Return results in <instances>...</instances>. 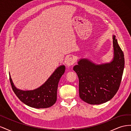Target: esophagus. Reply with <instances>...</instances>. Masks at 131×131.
Segmentation results:
<instances>
[{"label": "esophagus", "instance_id": "obj_1", "mask_svg": "<svg viewBox=\"0 0 131 131\" xmlns=\"http://www.w3.org/2000/svg\"><path fill=\"white\" fill-rule=\"evenodd\" d=\"M75 62V59L74 58L69 57L68 59H67V65L68 66H70L72 65H73Z\"/></svg>", "mask_w": 131, "mask_h": 131}]
</instances>
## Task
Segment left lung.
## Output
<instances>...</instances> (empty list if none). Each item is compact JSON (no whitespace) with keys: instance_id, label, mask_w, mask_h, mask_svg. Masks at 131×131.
I'll use <instances>...</instances> for the list:
<instances>
[{"instance_id":"8db88e82","label":"left lung","mask_w":131,"mask_h":131,"mask_svg":"<svg viewBox=\"0 0 131 131\" xmlns=\"http://www.w3.org/2000/svg\"><path fill=\"white\" fill-rule=\"evenodd\" d=\"M114 58L108 63L96 64L81 59L73 70L79 78V96L90 104L110 101L119 89L125 66L124 54L113 35Z\"/></svg>"}]
</instances>
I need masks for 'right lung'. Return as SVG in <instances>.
Instances as JSON below:
<instances>
[{
	"mask_svg": "<svg viewBox=\"0 0 131 131\" xmlns=\"http://www.w3.org/2000/svg\"><path fill=\"white\" fill-rule=\"evenodd\" d=\"M65 69L64 66H59L42 86L30 91L17 89L14 85L9 74L12 89L19 100L28 106L38 109L49 108L57 101L58 84Z\"/></svg>",
	"mask_w": 131,
	"mask_h": 131,
	"instance_id": "add662e5",
	"label": "right lung"
}]
</instances>
